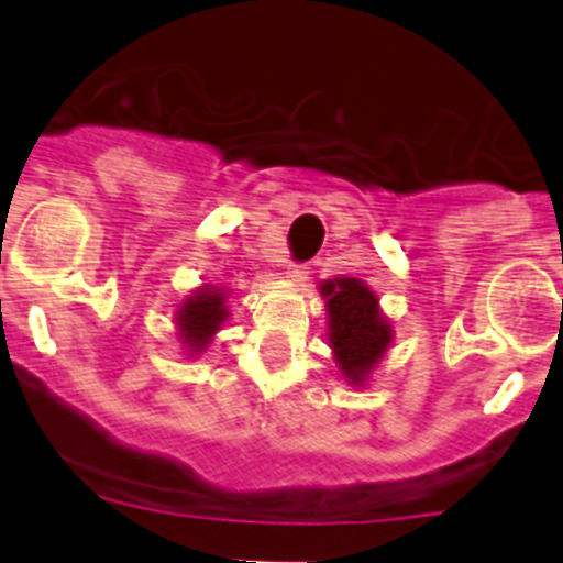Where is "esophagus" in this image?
<instances>
[{"mask_svg":"<svg viewBox=\"0 0 563 563\" xmlns=\"http://www.w3.org/2000/svg\"><path fill=\"white\" fill-rule=\"evenodd\" d=\"M286 277L291 283H306L308 280V266L306 264H288Z\"/></svg>","mask_w":563,"mask_h":563,"instance_id":"1","label":"esophagus"}]
</instances>
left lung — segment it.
Returning a JSON list of instances; mask_svg holds the SVG:
<instances>
[{"label":"left lung","mask_w":563,"mask_h":563,"mask_svg":"<svg viewBox=\"0 0 563 563\" xmlns=\"http://www.w3.org/2000/svg\"><path fill=\"white\" fill-rule=\"evenodd\" d=\"M330 311V344L341 372L361 383L383 358L391 324L380 317L377 297L355 277H335L322 286Z\"/></svg>","instance_id":"1"}]
</instances>
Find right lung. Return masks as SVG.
Wrapping results in <instances>:
<instances>
[{"label": "right lung", "instance_id": "right-lung-1", "mask_svg": "<svg viewBox=\"0 0 563 563\" xmlns=\"http://www.w3.org/2000/svg\"><path fill=\"white\" fill-rule=\"evenodd\" d=\"M228 317V308H224L222 291H202L194 294L188 302H183L180 313H177V324H180V335L191 350H202L210 341V335L217 333L219 324Z\"/></svg>", "mask_w": 563, "mask_h": 563}]
</instances>
